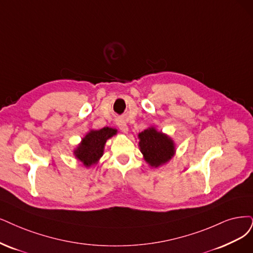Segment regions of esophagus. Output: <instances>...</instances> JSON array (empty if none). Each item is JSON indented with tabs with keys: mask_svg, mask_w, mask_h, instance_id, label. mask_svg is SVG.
I'll return each instance as SVG.
<instances>
[{
	"mask_svg": "<svg viewBox=\"0 0 253 253\" xmlns=\"http://www.w3.org/2000/svg\"><path fill=\"white\" fill-rule=\"evenodd\" d=\"M117 125H118V127L120 128L121 131H123L124 133H127V132H128V125L126 124V122L121 120V121L118 122Z\"/></svg>",
	"mask_w": 253,
	"mask_h": 253,
	"instance_id": "esophagus-1",
	"label": "esophagus"
}]
</instances>
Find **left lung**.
Returning <instances> with one entry per match:
<instances>
[{
    "label": "left lung",
    "mask_w": 253,
    "mask_h": 253,
    "mask_svg": "<svg viewBox=\"0 0 253 253\" xmlns=\"http://www.w3.org/2000/svg\"><path fill=\"white\" fill-rule=\"evenodd\" d=\"M137 137L144 161L151 168H160L168 164L176 153V145L172 137L158 131L154 126L139 132Z\"/></svg>",
    "instance_id": "left-lung-1"
}]
</instances>
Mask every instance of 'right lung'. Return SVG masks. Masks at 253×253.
Instances as JSON below:
<instances>
[{"label": "right lung", "mask_w": 253, "mask_h": 253, "mask_svg": "<svg viewBox=\"0 0 253 253\" xmlns=\"http://www.w3.org/2000/svg\"><path fill=\"white\" fill-rule=\"evenodd\" d=\"M118 130L111 127H104L99 130L91 129L84 135L80 144L74 149V155L85 168H90L99 163L104 153L107 139L116 135Z\"/></svg>", "instance_id": "add662e5"}]
</instances>
